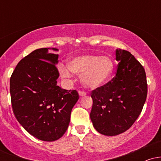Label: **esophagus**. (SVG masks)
<instances>
[{
	"label": "esophagus",
	"instance_id": "34e87169",
	"mask_svg": "<svg viewBox=\"0 0 161 161\" xmlns=\"http://www.w3.org/2000/svg\"><path fill=\"white\" fill-rule=\"evenodd\" d=\"M79 95L81 96V97H83V96L86 95V92H84V91H79Z\"/></svg>",
	"mask_w": 161,
	"mask_h": 161
}]
</instances>
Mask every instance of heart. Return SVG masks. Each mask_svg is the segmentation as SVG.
<instances>
[{"label":"heart","instance_id":"1","mask_svg":"<svg viewBox=\"0 0 161 161\" xmlns=\"http://www.w3.org/2000/svg\"><path fill=\"white\" fill-rule=\"evenodd\" d=\"M114 62L110 57L97 55H83L73 59L68 64L72 73L82 75L85 86L97 88L110 79L114 70ZM60 73L64 78H69L70 73L66 68L61 66Z\"/></svg>","mask_w":161,"mask_h":161}]
</instances>
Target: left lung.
<instances>
[{"label":"left lung","mask_w":161,"mask_h":161,"mask_svg":"<svg viewBox=\"0 0 161 161\" xmlns=\"http://www.w3.org/2000/svg\"><path fill=\"white\" fill-rule=\"evenodd\" d=\"M116 75L92 90L90 118L99 133L113 136L130 128L141 114L147 94L143 66L129 51L116 49Z\"/></svg>","instance_id":"left-lung-1"}]
</instances>
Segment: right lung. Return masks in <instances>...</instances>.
Listing matches in <instances>:
<instances>
[{"label":"right lung","mask_w":161,"mask_h":161,"mask_svg":"<svg viewBox=\"0 0 161 161\" xmlns=\"http://www.w3.org/2000/svg\"><path fill=\"white\" fill-rule=\"evenodd\" d=\"M50 49H37L22 59L10 80L11 104L16 119L29 134L46 142L64 136L72 109L79 99L76 90L62 89L57 85L59 55L48 53Z\"/></svg>","instance_id":"1"}]
</instances>
